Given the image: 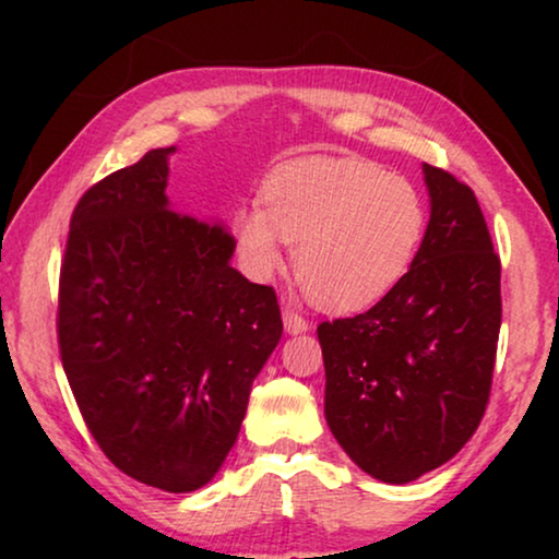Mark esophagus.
I'll return each mask as SVG.
<instances>
[{
	"label": "esophagus",
	"instance_id": "34e87169",
	"mask_svg": "<svg viewBox=\"0 0 559 559\" xmlns=\"http://www.w3.org/2000/svg\"><path fill=\"white\" fill-rule=\"evenodd\" d=\"M282 323H285V331L289 335H300V333H305L310 328V320L302 318L300 312L289 308V305H285V308H282Z\"/></svg>",
	"mask_w": 559,
	"mask_h": 559
}]
</instances>
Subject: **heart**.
Returning <instances> with one entry per match:
<instances>
[{"mask_svg": "<svg viewBox=\"0 0 559 559\" xmlns=\"http://www.w3.org/2000/svg\"><path fill=\"white\" fill-rule=\"evenodd\" d=\"M264 209L239 205L231 228L241 270L266 282L295 243V272L325 308L358 310L409 270L425 236L419 190L358 157H300L266 175Z\"/></svg>", "mask_w": 559, "mask_h": 559, "instance_id": "b5f03b06", "label": "heart"}]
</instances>
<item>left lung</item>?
Segmentation results:
<instances>
[{"mask_svg": "<svg viewBox=\"0 0 559 559\" xmlns=\"http://www.w3.org/2000/svg\"><path fill=\"white\" fill-rule=\"evenodd\" d=\"M423 175L430 221L409 272L371 310L318 325L325 423L358 468L394 486L476 432L501 328V262L476 195L440 167Z\"/></svg>", "mask_w": 559, "mask_h": 559, "instance_id": "1", "label": "left lung"}]
</instances>
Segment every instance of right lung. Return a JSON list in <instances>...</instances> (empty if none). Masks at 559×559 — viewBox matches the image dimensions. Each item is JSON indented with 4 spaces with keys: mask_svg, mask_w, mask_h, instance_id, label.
<instances>
[{
    "mask_svg": "<svg viewBox=\"0 0 559 559\" xmlns=\"http://www.w3.org/2000/svg\"><path fill=\"white\" fill-rule=\"evenodd\" d=\"M170 155L150 150L75 205L58 343L104 455L140 484L190 493L239 438L282 318L274 289L231 266L224 221L173 209Z\"/></svg>",
    "mask_w": 559,
    "mask_h": 559,
    "instance_id": "right-lung-1",
    "label": "right lung"
}]
</instances>
